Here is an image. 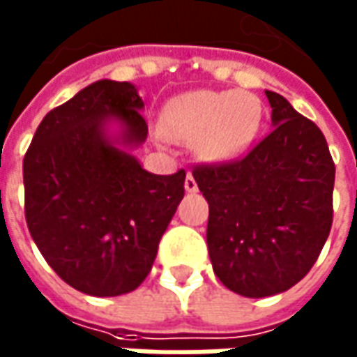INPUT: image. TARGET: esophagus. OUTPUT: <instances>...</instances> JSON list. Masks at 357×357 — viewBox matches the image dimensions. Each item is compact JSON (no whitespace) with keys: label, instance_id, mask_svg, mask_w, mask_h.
Masks as SVG:
<instances>
[{"label":"esophagus","instance_id":"34e87169","mask_svg":"<svg viewBox=\"0 0 357 357\" xmlns=\"http://www.w3.org/2000/svg\"><path fill=\"white\" fill-rule=\"evenodd\" d=\"M185 191H189V193L197 191V181L193 178V174H188V178H185Z\"/></svg>","mask_w":357,"mask_h":357}]
</instances>
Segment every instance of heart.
Segmentation results:
<instances>
[{
    "label": "heart",
    "mask_w": 357,
    "mask_h": 357,
    "mask_svg": "<svg viewBox=\"0 0 357 357\" xmlns=\"http://www.w3.org/2000/svg\"><path fill=\"white\" fill-rule=\"evenodd\" d=\"M260 125V103L246 91L199 89L176 97L162 115L164 135L193 144L209 160L244 152Z\"/></svg>",
    "instance_id": "obj_1"
}]
</instances>
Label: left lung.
<instances>
[{"mask_svg":"<svg viewBox=\"0 0 357 357\" xmlns=\"http://www.w3.org/2000/svg\"><path fill=\"white\" fill-rule=\"evenodd\" d=\"M270 135L240 158L193 168L209 203L213 270L230 291L260 299L299 283L332 227L334 160L322 130L266 91Z\"/></svg>","mask_w":357,"mask_h":357,"instance_id":"1","label":"left lung"}]
</instances>
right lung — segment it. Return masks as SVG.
Masks as SVG:
<instances>
[{
    "label": "right lung",
    "mask_w": 357,
    "mask_h": 357,
    "mask_svg": "<svg viewBox=\"0 0 357 357\" xmlns=\"http://www.w3.org/2000/svg\"><path fill=\"white\" fill-rule=\"evenodd\" d=\"M144 107L128 82L101 79L46 113L23 158L25 219L48 266L74 289L117 297L146 280L185 193V169L150 174L105 137L146 140Z\"/></svg>",
    "instance_id": "right-lung-1"
}]
</instances>
